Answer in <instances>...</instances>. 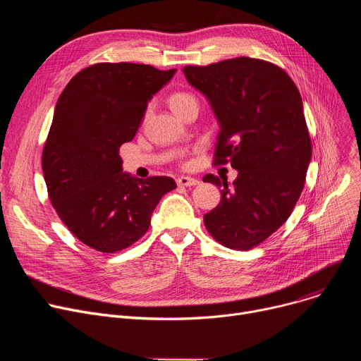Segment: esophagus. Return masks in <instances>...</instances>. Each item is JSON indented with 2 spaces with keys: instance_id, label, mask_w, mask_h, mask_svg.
I'll return each mask as SVG.
<instances>
[{
  "instance_id": "34e87169",
  "label": "esophagus",
  "mask_w": 361,
  "mask_h": 361,
  "mask_svg": "<svg viewBox=\"0 0 361 361\" xmlns=\"http://www.w3.org/2000/svg\"><path fill=\"white\" fill-rule=\"evenodd\" d=\"M177 184L181 187H193V185L199 184V180L192 178V177H178Z\"/></svg>"
}]
</instances>
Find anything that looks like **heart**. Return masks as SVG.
<instances>
[{"label": "heart", "instance_id": "heart-1", "mask_svg": "<svg viewBox=\"0 0 361 361\" xmlns=\"http://www.w3.org/2000/svg\"><path fill=\"white\" fill-rule=\"evenodd\" d=\"M190 101H196V98L188 92H176V93L171 94V98H169L171 108H173L174 111H177L178 108H181L183 105H185L187 102H190Z\"/></svg>", "mask_w": 361, "mask_h": 361}]
</instances>
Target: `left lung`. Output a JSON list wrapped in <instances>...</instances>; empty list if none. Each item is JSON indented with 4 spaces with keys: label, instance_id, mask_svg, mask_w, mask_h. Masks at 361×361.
<instances>
[{
    "label": "left lung",
    "instance_id": "1",
    "mask_svg": "<svg viewBox=\"0 0 361 361\" xmlns=\"http://www.w3.org/2000/svg\"><path fill=\"white\" fill-rule=\"evenodd\" d=\"M185 78L209 99L219 121L214 165L231 164L233 183L221 203L203 216L218 243L250 250L286 222L305 187L312 140L300 92L281 67L250 56L209 66H185Z\"/></svg>",
    "mask_w": 361,
    "mask_h": 361
}]
</instances>
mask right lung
Here are the masks:
<instances>
[{
    "instance_id": "1",
    "label": "right lung",
    "mask_w": 361,
    "mask_h": 361,
    "mask_svg": "<svg viewBox=\"0 0 361 361\" xmlns=\"http://www.w3.org/2000/svg\"><path fill=\"white\" fill-rule=\"evenodd\" d=\"M176 73L147 64L98 63L79 71L56 102L42 150L48 197L67 228L102 253L142 238L176 181L123 173L120 147L133 140L147 101Z\"/></svg>"
}]
</instances>
